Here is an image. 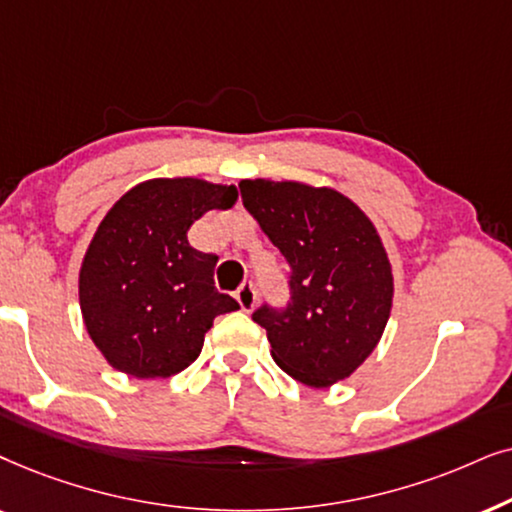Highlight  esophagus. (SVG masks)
I'll return each instance as SVG.
<instances>
[{"label": "esophagus", "instance_id": "esophagus-1", "mask_svg": "<svg viewBox=\"0 0 512 512\" xmlns=\"http://www.w3.org/2000/svg\"><path fill=\"white\" fill-rule=\"evenodd\" d=\"M236 302L241 304L243 311H252V306H255V302H257L255 285H252V283H243L241 288L236 290Z\"/></svg>", "mask_w": 512, "mask_h": 512}]
</instances>
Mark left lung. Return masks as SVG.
<instances>
[{"label": "left lung", "instance_id": "8db88e82", "mask_svg": "<svg viewBox=\"0 0 512 512\" xmlns=\"http://www.w3.org/2000/svg\"><path fill=\"white\" fill-rule=\"evenodd\" d=\"M238 187L292 269L288 309L252 313L271 358L311 388L351 377L377 349L393 306V267L377 227L337 189L264 177Z\"/></svg>", "mask_w": 512, "mask_h": 512}]
</instances>
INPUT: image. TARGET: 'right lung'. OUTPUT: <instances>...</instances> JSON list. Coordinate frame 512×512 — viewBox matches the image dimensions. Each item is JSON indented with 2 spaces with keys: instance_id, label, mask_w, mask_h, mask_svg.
Instances as JSON below:
<instances>
[{
  "instance_id": "right-lung-1",
  "label": "right lung",
  "mask_w": 512,
  "mask_h": 512,
  "mask_svg": "<svg viewBox=\"0 0 512 512\" xmlns=\"http://www.w3.org/2000/svg\"><path fill=\"white\" fill-rule=\"evenodd\" d=\"M234 185L201 177H154L109 208L79 269L88 337L114 370L166 379L199 358L215 316L238 309L217 292L215 255L187 241L208 210H229Z\"/></svg>"
}]
</instances>
